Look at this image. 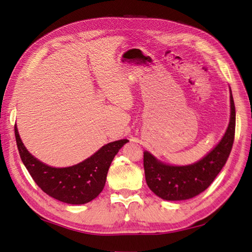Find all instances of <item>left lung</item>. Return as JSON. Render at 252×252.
<instances>
[{
    "label": "left lung",
    "instance_id": "1",
    "mask_svg": "<svg viewBox=\"0 0 252 252\" xmlns=\"http://www.w3.org/2000/svg\"><path fill=\"white\" fill-rule=\"evenodd\" d=\"M231 116L223 138L213 150L197 163L173 167L158 161L149 152L143 153V167L148 187L169 201L186 200L201 193L211 185L227 162L234 141L236 108L230 90Z\"/></svg>",
    "mask_w": 252,
    "mask_h": 252
}]
</instances>
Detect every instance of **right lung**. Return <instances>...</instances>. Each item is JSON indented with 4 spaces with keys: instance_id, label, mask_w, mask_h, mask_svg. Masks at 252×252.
<instances>
[{
    "instance_id": "add662e5",
    "label": "right lung",
    "mask_w": 252,
    "mask_h": 252,
    "mask_svg": "<svg viewBox=\"0 0 252 252\" xmlns=\"http://www.w3.org/2000/svg\"><path fill=\"white\" fill-rule=\"evenodd\" d=\"M16 146L25 168L34 182L50 197L70 204H83L100 194L114 156L127 142L126 139L105 144L89 159L69 168H52L35 159L21 141L14 126Z\"/></svg>"
}]
</instances>
